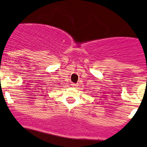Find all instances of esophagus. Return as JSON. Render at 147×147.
I'll use <instances>...</instances> for the list:
<instances>
[{
	"label": "esophagus",
	"instance_id": "obj_1",
	"mask_svg": "<svg viewBox=\"0 0 147 147\" xmlns=\"http://www.w3.org/2000/svg\"><path fill=\"white\" fill-rule=\"evenodd\" d=\"M72 86H73V87H75V86H76L77 85H76V84H75V83H72Z\"/></svg>",
	"mask_w": 147,
	"mask_h": 147
}]
</instances>
